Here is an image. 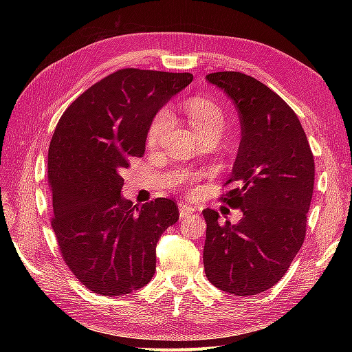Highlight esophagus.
<instances>
[{
    "instance_id": "obj_1",
    "label": "esophagus",
    "mask_w": 352,
    "mask_h": 352,
    "mask_svg": "<svg viewBox=\"0 0 352 352\" xmlns=\"http://www.w3.org/2000/svg\"><path fill=\"white\" fill-rule=\"evenodd\" d=\"M178 210H180V218H188V216L195 213V208H193L190 204H186V203L178 204Z\"/></svg>"
}]
</instances>
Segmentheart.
<instances>
[{
	"mask_svg": "<svg viewBox=\"0 0 352 352\" xmlns=\"http://www.w3.org/2000/svg\"><path fill=\"white\" fill-rule=\"evenodd\" d=\"M186 113L189 116L192 129L197 133L204 131L208 129H219L222 130L223 116L221 110L214 106L212 101L204 98H193L186 104ZM170 124V113L169 110H163L155 116L151 126L148 131V142L151 145L157 144L162 139L164 133L168 131Z\"/></svg>",
	"mask_w": 352,
	"mask_h": 352,
	"instance_id": "b5f03b06",
	"label": "heart"
}]
</instances>
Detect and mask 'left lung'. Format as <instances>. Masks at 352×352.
<instances>
[{
    "label": "left lung",
    "mask_w": 352,
    "mask_h": 352,
    "mask_svg": "<svg viewBox=\"0 0 352 352\" xmlns=\"http://www.w3.org/2000/svg\"><path fill=\"white\" fill-rule=\"evenodd\" d=\"M234 102L242 139L223 201L242 219L219 223L206 208L204 271L218 289L236 296L271 289L301 250L315 184V160L300 119L286 101L242 72L206 76Z\"/></svg>",
    "instance_id": "1"
}]
</instances>
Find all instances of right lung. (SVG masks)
<instances>
[{
    "label": "right lung",
    "mask_w": 352,
    "mask_h": 352,
    "mask_svg": "<svg viewBox=\"0 0 352 352\" xmlns=\"http://www.w3.org/2000/svg\"><path fill=\"white\" fill-rule=\"evenodd\" d=\"M189 72L121 69L66 109L48 149L52 230L66 265L95 294L139 290L155 271V246L178 221L169 198L133 206L122 172L142 157L159 110L192 83Z\"/></svg>",
    "instance_id": "1"
}]
</instances>
